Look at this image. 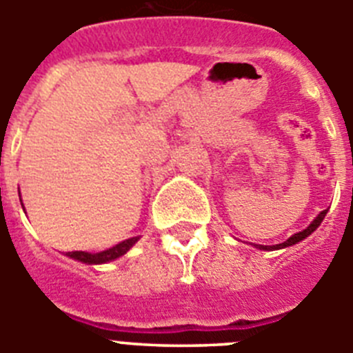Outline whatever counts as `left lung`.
I'll list each match as a JSON object with an SVG mask.
<instances>
[{"label": "left lung", "mask_w": 353, "mask_h": 353, "mask_svg": "<svg viewBox=\"0 0 353 353\" xmlns=\"http://www.w3.org/2000/svg\"><path fill=\"white\" fill-rule=\"evenodd\" d=\"M325 214H327V210L320 212V214L316 215V219H314L313 223L310 224V226L305 228V230H302V232H299V233H295V235H292L288 240H285L283 244H276V245H256V248H258V249H263V251H272V249H285V248H288V245L297 244V242H301V240H304L305 236H310L311 233H313L314 230H316V228L320 226V224H322V221H323V217H325Z\"/></svg>", "instance_id": "1"}]
</instances>
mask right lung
<instances>
[{
	"mask_svg": "<svg viewBox=\"0 0 353 353\" xmlns=\"http://www.w3.org/2000/svg\"><path fill=\"white\" fill-rule=\"evenodd\" d=\"M23 205V203H21ZM139 236H132V239H127L123 240V242H120V244H117L114 248L111 249H105V251H101V252H86V251H72V252H67V256L74 258V260L77 261H83V263H88V265H99V263H108V261H113L117 260V258L123 256L127 251H129L130 248H132L136 242H138Z\"/></svg>",
	"mask_w": 353,
	"mask_h": 353,
	"instance_id": "obj_1",
	"label": "right lung"
}]
</instances>
